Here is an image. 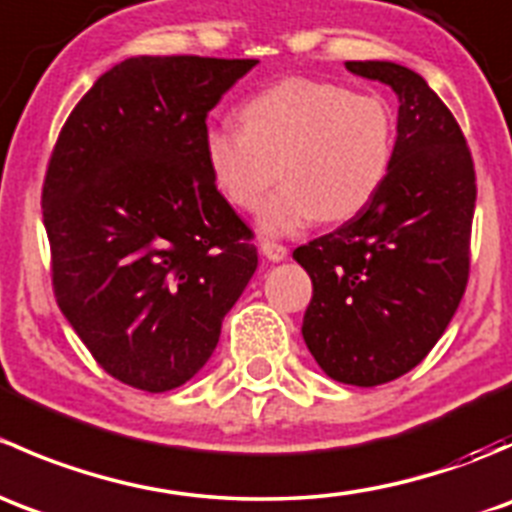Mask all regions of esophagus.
Returning a JSON list of instances; mask_svg holds the SVG:
<instances>
[{"label": "esophagus", "instance_id": "34e87169", "mask_svg": "<svg viewBox=\"0 0 512 512\" xmlns=\"http://www.w3.org/2000/svg\"><path fill=\"white\" fill-rule=\"evenodd\" d=\"M260 252L270 262H282L287 257V247L282 245V242H275V240H262L260 242Z\"/></svg>", "mask_w": 512, "mask_h": 512}]
</instances>
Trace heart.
I'll return each mask as SVG.
<instances>
[{
    "mask_svg": "<svg viewBox=\"0 0 512 512\" xmlns=\"http://www.w3.org/2000/svg\"><path fill=\"white\" fill-rule=\"evenodd\" d=\"M242 126L213 123L203 146L220 195L237 210L262 205L270 235L304 225L342 223L371 205L394 163L396 113L379 94L342 84L285 79L240 108Z\"/></svg>",
    "mask_w": 512,
    "mask_h": 512,
    "instance_id": "heart-1",
    "label": "heart"
}]
</instances>
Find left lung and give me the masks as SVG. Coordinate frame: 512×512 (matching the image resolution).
<instances>
[{"label":"left lung","mask_w":512,"mask_h":512,"mask_svg":"<svg viewBox=\"0 0 512 512\" xmlns=\"http://www.w3.org/2000/svg\"><path fill=\"white\" fill-rule=\"evenodd\" d=\"M347 69L399 96L394 163L369 208L292 257L312 277L302 337L317 364L342 384L379 386L421 364L461 304L476 168L458 121L416 71Z\"/></svg>","instance_id":"8db88e82"}]
</instances>
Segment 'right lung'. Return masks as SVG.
<instances>
[{"instance_id": "1", "label": "right lung", "mask_w": 512, "mask_h": 512, "mask_svg": "<svg viewBox=\"0 0 512 512\" xmlns=\"http://www.w3.org/2000/svg\"><path fill=\"white\" fill-rule=\"evenodd\" d=\"M255 59L133 56L98 76L46 165L51 287L106 374L170 391L215 352L257 270L252 230L215 188L203 138Z\"/></svg>"}]
</instances>
